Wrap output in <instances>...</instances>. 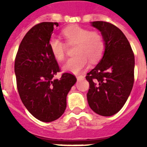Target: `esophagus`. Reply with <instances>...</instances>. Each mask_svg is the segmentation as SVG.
<instances>
[{
	"label": "esophagus",
	"mask_w": 147,
	"mask_h": 147,
	"mask_svg": "<svg viewBox=\"0 0 147 147\" xmlns=\"http://www.w3.org/2000/svg\"><path fill=\"white\" fill-rule=\"evenodd\" d=\"M76 78H77V79H82V78H84V76H76Z\"/></svg>",
	"instance_id": "obj_1"
}]
</instances>
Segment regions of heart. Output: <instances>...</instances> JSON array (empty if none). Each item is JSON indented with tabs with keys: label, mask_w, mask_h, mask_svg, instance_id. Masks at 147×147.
I'll return each instance as SVG.
<instances>
[{
	"label": "heart",
	"mask_w": 147,
	"mask_h": 147,
	"mask_svg": "<svg viewBox=\"0 0 147 147\" xmlns=\"http://www.w3.org/2000/svg\"><path fill=\"white\" fill-rule=\"evenodd\" d=\"M62 34L68 44L76 43L75 53L77 55L67 60L62 67L65 71L78 74L87 66L89 60L92 62H96L102 57L105 44L100 33L90 31L78 25H71L65 28ZM49 46L55 59L59 62L65 59L66 45L64 42L58 38L53 37L49 40Z\"/></svg>",
	"instance_id": "heart-1"
}]
</instances>
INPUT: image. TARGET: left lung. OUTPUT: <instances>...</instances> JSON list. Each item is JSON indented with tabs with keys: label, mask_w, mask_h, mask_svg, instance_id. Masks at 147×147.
I'll return each mask as SVG.
<instances>
[{
	"label": "left lung",
	"mask_w": 147,
	"mask_h": 147,
	"mask_svg": "<svg viewBox=\"0 0 147 147\" xmlns=\"http://www.w3.org/2000/svg\"><path fill=\"white\" fill-rule=\"evenodd\" d=\"M100 31L105 49L100 62L85 77L89 82L87 99L91 109L112 116L123 107L134 82V55L123 32L104 21L91 22Z\"/></svg>",
	"instance_id": "1"
}]
</instances>
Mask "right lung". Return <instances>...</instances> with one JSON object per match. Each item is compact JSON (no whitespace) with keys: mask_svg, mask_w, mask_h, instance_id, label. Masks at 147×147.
I'll list each match as a JSON object with an SVG mask.
<instances>
[{"mask_svg":"<svg viewBox=\"0 0 147 147\" xmlns=\"http://www.w3.org/2000/svg\"><path fill=\"white\" fill-rule=\"evenodd\" d=\"M58 23L43 22L27 32L20 44L15 59L17 90L29 112L42 122L59 118L66 108V97L76 78L63 73L60 79L53 77L60 71L49 49V42Z\"/></svg>","mask_w":147,"mask_h":147,"instance_id":"1","label":"right lung"}]
</instances>
